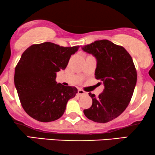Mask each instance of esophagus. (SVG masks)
<instances>
[{"label": "esophagus", "mask_w": 155, "mask_h": 155, "mask_svg": "<svg viewBox=\"0 0 155 155\" xmlns=\"http://www.w3.org/2000/svg\"><path fill=\"white\" fill-rule=\"evenodd\" d=\"M78 96L81 97V96H83V95H85L86 94V92H84V91L82 90H78Z\"/></svg>", "instance_id": "obj_1"}]
</instances>
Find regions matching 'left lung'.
Here are the masks:
<instances>
[{
  "label": "left lung",
  "mask_w": 155,
  "mask_h": 155,
  "mask_svg": "<svg viewBox=\"0 0 155 155\" xmlns=\"http://www.w3.org/2000/svg\"><path fill=\"white\" fill-rule=\"evenodd\" d=\"M82 49L96 58L95 78L104 85L97 97L89 93L92 104L84 110V114L97 123L111 121L125 111L132 98L137 82L133 59L123 46L107 39L95 41Z\"/></svg>",
  "instance_id": "obj_1"
}]
</instances>
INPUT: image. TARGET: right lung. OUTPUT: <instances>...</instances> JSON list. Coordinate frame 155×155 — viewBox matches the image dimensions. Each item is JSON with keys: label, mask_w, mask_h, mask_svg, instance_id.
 I'll return each mask as SVG.
<instances>
[{"label": "right lung", "mask_w": 155, "mask_h": 155, "mask_svg": "<svg viewBox=\"0 0 155 155\" xmlns=\"http://www.w3.org/2000/svg\"><path fill=\"white\" fill-rule=\"evenodd\" d=\"M79 46L63 47L51 42L33 44L23 53L15 67V86L22 107L41 122L58 119L77 88L56 81V73L66 68Z\"/></svg>", "instance_id": "obj_1"}]
</instances>
